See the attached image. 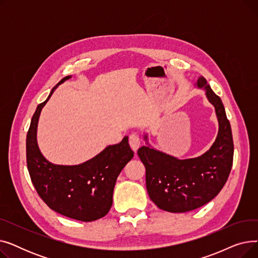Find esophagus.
<instances>
[{
	"label": "esophagus",
	"mask_w": 258,
	"mask_h": 258,
	"mask_svg": "<svg viewBox=\"0 0 258 258\" xmlns=\"http://www.w3.org/2000/svg\"><path fill=\"white\" fill-rule=\"evenodd\" d=\"M128 142H130V145L131 147L133 148V151L136 152L138 150V147L140 145V138L137 134H132L130 136V139H128Z\"/></svg>",
	"instance_id": "1"
}]
</instances>
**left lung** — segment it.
I'll list each match as a JSON object with an SVG mask.
<instances>
[{
	"mask_svg": "<svg viewBox=\"0 0 258 258\" xmlns=\"http://www.w3.org/2000/svg\"><path fill=\"white\" fill-rule=\"evenodd\" d=\"M196 86L205 90L219 121L218 136L209 150L197 158L181 160L152 147L147 134L146 145L138 150L146 170L148 196L160 209L168 212H187L207 204L222 190L232 167V132L223 102L203 76Z\"/></svg>",
	"mask_w": 258,
	"mask_h": 258,
	"instance_id": "1",
	"label": "left lung"
}]
</instances>
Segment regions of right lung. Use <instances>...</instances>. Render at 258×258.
<instances>
[{"label":"right lung","instance_id":"obj_1","mask_svg":"<svg viewBox=\"0 0 258 258\" xmlns=\"http://www.w3.org/2000/svg\"><path fill=\"white\" fill-rule=\"evenodd\" d=\"M71 77H63L36 107L26 139L27 167L38 196L52 210L77 221L93 222L111 209L116 180L134 152L125 136L78 165L53 164L43 156L36 140L40 112L56 88Z\"/></svg>","mask_w":258,"mask_h":258}]
</instances>
